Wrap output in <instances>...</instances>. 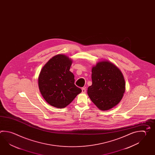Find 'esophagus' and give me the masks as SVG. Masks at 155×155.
<instances>
[{
	"label": "esophagus",
	"instance_id": "obj_1",
	"mask_svg": "<svg viewBox=\"0 0 155 155\" xmlns=\"http://www.w3.org/2000/svg\"><path fill=\"white\" fill-rule=\"evenodd\" d=\"M82 92L83 93H85V92H86V89L84 88H82Z\"/></svg>",
	"mask_w": 155,
	"mask_h": 155
}]
</instances>
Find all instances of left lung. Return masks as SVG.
I'll list each match as a JSON object with an SVG mask.
<instances>
[{"label": "left lung", "instance_id": "obj_1", "mask_svg": "<svg viewBox=\"0 0 155 155\" xmlns=\"http://www.w3.org/2000/svg\"><path fill=\"white\" fill-rule=\"evenodd\" d=\"M92 72V84L87 91L89 97L101 110L110 109L120 102L125 92L122 73L108 61L98 62Z\"/></svg>", "mask_w": 155, "mask_h": 155}]
</instances>
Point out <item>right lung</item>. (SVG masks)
<instances>
[{"mask_svg":"<svg viewBox=\"0 0 155 155\" xmlns=\"http://www.w3.org/2000/svg\"><path fill=\"white\" fill-rule=\"evenodd\" d=\"M72 62L66 56L57 54L48 61L39 74L40 91L53 107H66L82 92L74 84V76L70 71Z\"/></svg>","mask_w":155,"mask_h":155,"instance_id":"add662e5","label":"right lung"}]
</instances>
